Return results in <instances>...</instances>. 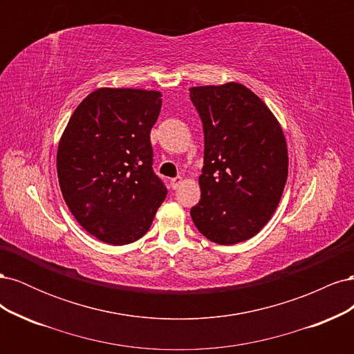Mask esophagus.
Here are the masks:
<instances>
[{
    "mask_svg": "<svg viewBox=\"0 0 354 354\" xmlns=\"http://www.w3.org/2000/svg\"><path fill=\"white\" fill-rule=\"evenodd\" d=\"M181 183H183V178L181 177H176V178H171L169 180V185H171V189H178L181 186Z\"/></svg>",
    "mask_w": 354,
    "mask_h": 354,
    "instance_id": "esophagus-1",
    "label": "esophagus"
}]
</instances>
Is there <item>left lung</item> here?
Here are the masks:
<instances>
[{
	"instance_id": "1",
	"label": "left lung",
	"mask_w": 354,
	"mask_h": 354,
	"mask_svg": "<svg viewBox=\"0 0 354 354\" xmlns=\"http://www.w3.org/2000/svg\"><path fill=\"white\" fill-rule=\"evenodd\" d=\"M203 125L198 230L218 245L255 236L273 216L288 177V147L267 104L238 82L192 87Z\"/></svg>"
}]
</instances>
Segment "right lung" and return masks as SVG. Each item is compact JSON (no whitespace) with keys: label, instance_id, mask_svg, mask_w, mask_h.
I'll list each match as a JSON object with an SVG mask.
<instances>
[{"label":"right lung","instance_id":"1","mask_svg":"<svg viewBox=\"0 0 354 354\" xmlns=\"http://www.w3.org/2000/svg\"><path fill=\"white\" fill-rule=\"evenodd\" d=\"M162 94L99 88L72 113L57 149V177L73 217L111 245L140 239L167 196L153 173L151 130Z\"/></svg>","mask_w":354,"mask_h":354}]
</instances>
